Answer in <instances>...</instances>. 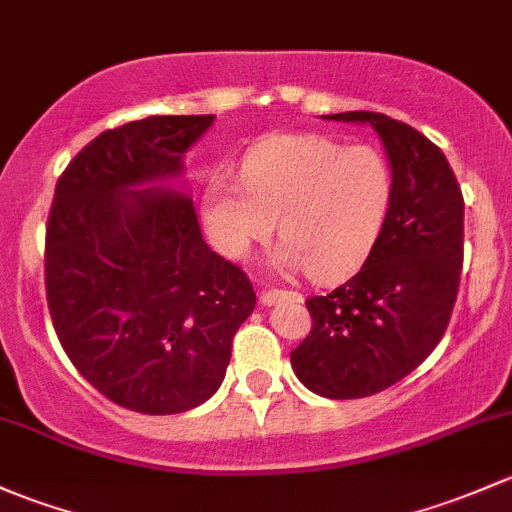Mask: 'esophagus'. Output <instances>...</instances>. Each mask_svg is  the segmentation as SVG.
I'll return each instance as SVG.
<instances>
[{"mask_svg": "<svg viewBox=\"0 0 512 512\" xmlns=\"http://www.w3.org/2000/svg\"><path fill=\"white\" fill-rule=\"evenodd\" d=\"M292 297H297V294L284 292V289H262V292H260V304L262 306H274V304H279V301L292 299Z\"/></svg>", "mask_w": 512, "mask_h": 512, "instance_id": "34e87169", "label": "esophagus"}]
</instances>
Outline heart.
Here are the masks:
<instances>
[{"label": "heart", "mask_w": 512, "mask_h": 512, "mask_svg": "<svg viewBox=\"0 0 512 512\" xmlns=\"http://www.w3.org/2000/svg\"><path fill=\"white\" fill-rule=\"evenodd\" d=\"M242 184L218 176L203 191L213 247L240 260L274 230L282 270L306 267L316 282L358 270L378 240L392 198L387 161L373 147H341L321 134H277L250 149Z\"/></svg>", "instance_id": "obj_1"}]
</instances>
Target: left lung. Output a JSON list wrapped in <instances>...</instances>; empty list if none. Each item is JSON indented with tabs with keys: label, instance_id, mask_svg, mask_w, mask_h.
<instances>
[{
	"label": "left lung",
	"instance_id": "obj_1",
	"mask_svg": "<svg viewBox=\"0 0 512 512\" xmlns=\"http://www.w3.org/2000/svg\"><path fill=\"white\" fill-rule=\"evenodd\" d=\"M326 120L380 134L392 198L358 274L306 299L314 326L292 368L316 395L358 400L410 375L444 336L464 265V196L444 152L405 122L368 110Z\"/></svg>",
	"mask_w": 512,
	"mask_h": 512
}]
</instances>
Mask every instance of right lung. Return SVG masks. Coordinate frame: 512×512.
<instances>
[{"label":"right lung","mask_w":512,"mask_h":512,"mask_svg":"<svg viewBox=\"0 0 512 512\" xmlns=\"http://www.w3.org/2000/svg\"><path fill=\"white\" fill-rule=\"evenodd\" d=\"M213 115L107 129L58 176L46 223V301L71 363L115 405L176 414L218 390L255 289L206 245L174 188Z\"/></svg>","instance_id":"obj_1"}]
</instances>
